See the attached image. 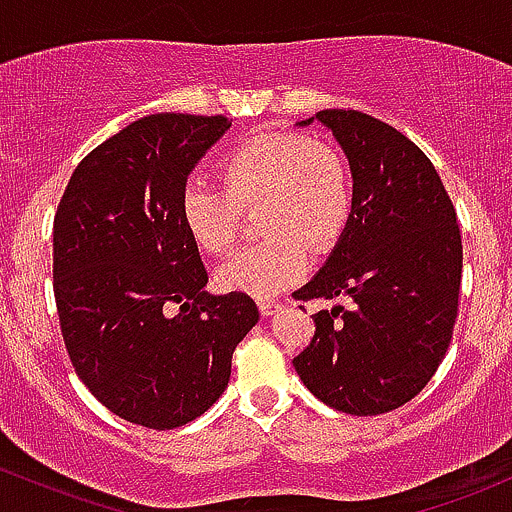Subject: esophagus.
<instances>
[{"label":"esophagus","instance_id":"obj_1","mask_svg":"<svg viewBox=\"0 0 512 512\" xmlns=\"http://www.w3.org/2000/svg\"><path fill=\"white\" fill-rule=\"evenodd\" d=\"M278 307H280V302H275V300H258V312H261L263 317H271L273 312H278Z\"/></svg>","mask_w":512,"mask_h":512}]
</instances>
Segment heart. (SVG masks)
<instances>
[{
    "label": "heart",
    "mask_w": 512,
    "mask_h": 512,
    "mask_svg": "<svg viewBox=\"0 0 512 512\" xmlns=\"http://www.w3.org/2000/svg\"><path fill=\"white\" fill-rule=\"evenodd\" d=\"M217 183L188 179L179 195L188 237L210 256L227 254L239 237L241 210L256 208L266 234L217 271L227 292L271 297L302 278L307 249L336 246L353 215L350 166L336 147L300 132H256L220 159Z\"/></svg>",
    "instance_id": "1"
}]
</instances>
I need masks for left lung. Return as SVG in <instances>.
<instances>
[{
    "instance_id": "obj_1",
    "label": "left lung",
    "mask_w": 512,
    "mask_h": 512,
    "mask_svg": "<svg viewBox=\"0 0 512 512\" xmlns=\"http://www.w3.org/2000/svg\"><path fill=\"white\" fill-rule=\"evenodd\" d=\"M317 118L348 154L355 203L329 261L292 297L346 295L350 307L314 314L312 341L292 365L331 409L380 416L421 392L450 348L462 232L433 162L404 132L346 108Z\"/></svg>"
}]
</instances>
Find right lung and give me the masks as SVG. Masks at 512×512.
<instances>
[{"label": "right lung", "instance_id": "1", "mask_svg": "<svg viewBox=\"0 0 512 512\" xmlns=\"http://www.w3.org/2000/svg\"><path fill=\"white\" fill-rule=\"evenodd\" d=\"M225 116L157 113L74 169L53 225V290L74 372L108 411L174 430L225 392L258 321L244 292L210 295L179 195Z\"/></svg>", "mask_w": 512, "mask_h": 512}]
</instances>
